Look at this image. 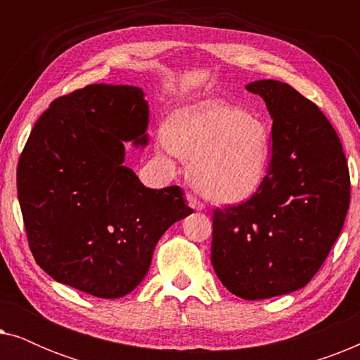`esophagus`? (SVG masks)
<instances>
[{
  "label": "esophagus",
  "instance_id": "obj_1",
  "mask_svg": "<svg viewBox=\"0 0 360 360\" xmlns=\"http://www.w3.org/2000/svg\"><path fill=\"white\" fill-rule=\"evenodd\" d=\"M186 201H188V206L191 210H195V211H201L205 208V205L201 203V201L196 198L195 195H191V193H186Z\"/></svg>",
  "mask_w": 360,
  "mask_h": 360
}]
</instances>
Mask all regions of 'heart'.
<instances>
[{
    "label": "heart",
    "instance_id": "obj_1",
    "mask_svg": "<svg viewBox=\"0 0 360 360\" xmlns=\"http://www.w3.org/2000/svg\"><path fill=\"white\" fill-rule=\"evenodd\" d=\"M165 147L191 160L190 179L205 198L238 205L262 188L272 160V129L262 117L221 100L174 111Z\"/></svg>",
    "mask_w": 360,
    "mask_h": 360
}]
</instances>
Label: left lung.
<instances>
[{
  "instance_id": "left-lung-1",
  "label": "left lung",
  "mask_w": 360,
  "mask_h": 360,
  "mask_svg": "<svg viewBox=\"0 0 360 360\" xmlns=\"http://www.w3.org/2000/svg\"><path fill=\"white\" fill-rule=\"evenodd\" d=\"M245 88L274 120L272 160L252 198L214 211L211 264L236 297L265 300L314 277L341 234L351 181L341 141L314 103L277 80Z\"/></svg>"
}]
</instances>
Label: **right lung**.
<instances>
[{"mask_svg": "<svg viewBox=\"0 0 360 360\" xmlns=\"http://www.w3.org/2000/svg\"><path fill=\"white\" fill-rule=\"evenodd\" d=\"M149 103L132 85L95 83L57 98L18 165V198L44 272L98 298L131 293L162 234L193 213L180 186L147 188L124 165L149 144Z\"/></svg>", "mask_w": 360, "mask_h": 360, "instance_id": "obj_1", "label": "right lung"}]
</instances>
